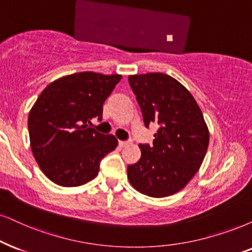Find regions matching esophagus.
Segmentation results:
<instances>
[{"mask_svg": "<svg viewBox=\"0 0 252 252\" xmlns=\"http://www.w3.org/2000/svg\"><path fill=\"white\" fill-rule=\"evenodd\" d=\"M119 144H120L121 148H124V146L129 145V144H130V142H129V141H120V142H119Z\"/></svg>", "mask_w": 252, "mask_h": 252, "instance_id": "obj_1", "label": "esophagus"}]
</instances>
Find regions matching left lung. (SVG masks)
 <instances>
[{
    "label": "left lung",
    "mask_w": 252,
    "mask_h": 252,
    "mask_svg": "<svg viewBox=\"0 0 252 252\" xmlns=\"http://www.w3.org/2000/svg\"><path fill=\"white\" fill-rule=\"evenodd\" d=\"M145 126L158 124L152 145L139 144L141 159L128 166L135 189L165 197L183 189L199 171L209 144L202 111L187 88L164 73L129 75Z\"/></svg>",
    "instance_id": "8db88e82"
}]
</instances>
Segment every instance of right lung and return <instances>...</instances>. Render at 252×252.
<instances>
[{
  "label": "right lung",
  "mask_w": 252,
  "mask_h": 252,
  "mask_svg": "<svg viewBox=\"0 0 252 252\" xmlns=\"http://www.w3.org/2000/svg\"><path fill=\"white\" fill-rule=\"evenodd\" d=\"M122 75L80 72L51 82L29 113L32 155L43 173L63 187L84 185L97 176L100 161L116 149L114 135L88 128L102 119L103 103Z\"/></svg>",
  "instance_id": "1"
}]
</instances>
